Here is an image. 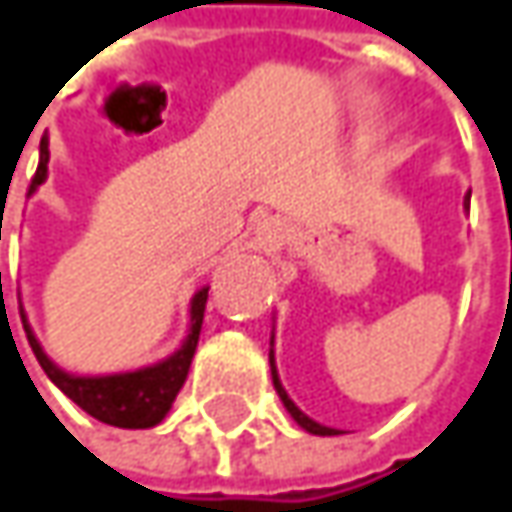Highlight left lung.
<instances>
[{
	"label": "left lung",
	"mask_w": 512,
	"mask_h": 512,
	"mask_svg": "<svg viewBox=\"0 0 512 512\" xmlns=\"http://www.w3.org/2000/svg\"><path fill=\"white\" fill-rule=\"evenodd\" d=\"M467 204H470V195H467ZM270 345H273V337H270ZM270 374H273V389H276V395H279V400L285 403V409L291 412V418H294L305 432H311V435H340L337 429H331V426H322V423L311 421L299 406H296L294 400L288 397V392H285V386H282V380H279V374H276V363H273V348H270Z\"/></svg>",
	"instance_id": "1"
}]
</instances>
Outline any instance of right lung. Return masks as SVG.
<instances>
[{"instance_id":"right-lung-1","label":"right lung","mask_w":512,"mask_h":512,"mask_svg":"<svg viewBox=\"0 0 512 512\" xmlns=\"http://www.w3.org/2000/svg\"><path fill=\"white\" fill-rule=\"evenodd\" d=\"M45 178H48V141L42 138V143H39V167L37 175L31 178L28 195H34L39 184H45ZM207 291L210 288H201L198 294L192 296L190 331H187L184 343L175 354H169L167 360H161L155 366L120 371V374H71V371H63L42 351L37 334L28 325L25 311H19V317H22V328H25L28 343L37 354L39 366L65 397H71L86 415L109 423V426L149 429V426H155V423L167 418V412L172 409V400H175V395L181 392V386L187 380L192 354H195V345H198V334H201V322H204Z\"/></svg>"}]
</instances>
